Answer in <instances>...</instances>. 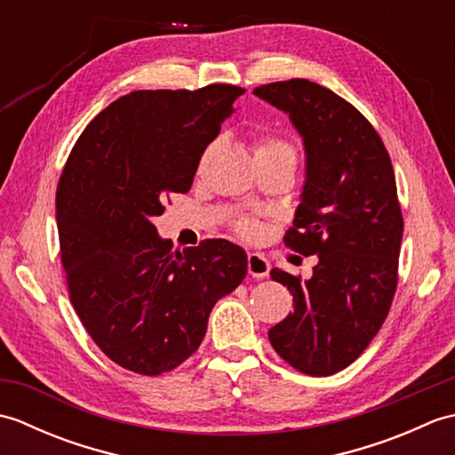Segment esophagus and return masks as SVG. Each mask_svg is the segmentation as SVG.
<instances>
[{
  "instance_id": "1",
  "label": "esophagus",
  "mask_w": 455,
  "mask_h": 455,
  "mask_svg": "<svg viewBox=\"0 0 455 455\" xmlns=\"http://www.w3.org/2000/svg\"><path fill=\"white\" fill-rule=\"evenodd\" d=\"M248 274L252 275V277H256V279L267 277V274H269V262H267L264 256H259L256 252L248 254Z\"/></svg>"
}]
</instances>
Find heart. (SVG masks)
<instances>
[{
  "mask_svg": "<svg viewBox=\"0 0 455 455\" xmlns=\"http://www.w3.org/2000/svg\"><path fill=\"white\" fill-rule=\"evenodd\" d=\"M254 152H256V160H289L295 164V156H297L291 142L267 132L256 134ZM236 230L244 236H254L258 233V227L254 220L244 219L236 222Z\"/></svg>",
  "mask_w": 455,
  "mask_h": 455,
  "instance_id": "b5f03b06",
  "label": "heart"
}]
</instances>
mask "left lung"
Masks as SVG:
<instances>
[{
	"label": "left lung",
	"instance_id": "left-lung-1",
	"mask_svg": "<svg viewBox=\"0 0 455 455\" xmlns=\"http://www.w3.org/2000/svg\"><path fill=\"white\" fill-rule=\"evenodd\" d=\"M254 93L303 137L307 181L283 244L318 256L307 282L269 272L293 295V313L267 336L297 371L332 375L370 346L397 291L403 212L391 158L373 124L323 85L295 78Z\"/></svg>",
	"mask_w": 455,
	"mask_h": 455
}]
</instances>
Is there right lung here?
<instances>
[{"label":"right lung","instance_id":"add662e5","mask_svg":"<svg viewBox=\"0 0 455 455\" xmlns=\"http://www.w3.org/2000/svg\"><path fill=\"white\" fill-rule=\"evenodd\" d=\"M246 90H139L95 117L56 188L68 295L111 362L140 375L176 370L197 350L212 307L243 283L246 252L222 238L186 250L152 225Z\"/></svg>","mask_w":455,"mask_h":455}]
</instances>
